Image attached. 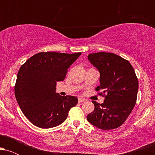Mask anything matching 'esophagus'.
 <instances>
[{
  "instance_id": "obj_1",
  "label": "esophagus",
  "mask_w": 155,
  "mask_h": 155,
  "mask_svg": "<svg viewBox=\"0 0 155 155\" xmlns=\"http://www.w3.org/2000/svg\"><path fill=\"white\" fill-rule=\"evenodd\" d=\"M78 100H79V103H82V102H84V101H85V99L81 98V97H79V99H78Z\"/></svg>"
}]
</instances>
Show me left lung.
I'll list each match as a JSON object with an SVG mask.
<instances>
[{
	"label": "left lung",
	"mask_w": 155,
	"mask_h": 155,
	"mask_svg": "<svg viewBox=\"0 0 155 155\" xmlns=\"http://www.w3.org/2000/svg\"><path fill=\"white\" fill-rule=\"evenodd\" d=\"M88 60L100 72V85L105 100L92 101L94 111L87 117L92 125L101 130L119 127L125 122L136 105L138 81L131 64L122 57L108 52L89 54Z\"/></svg>",
	"instance_id": "obj_1"
}]
</instances>
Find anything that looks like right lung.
I'll list each match as a JSON object with an SVG mask.
<instances>
[{
  "label": "right lung",
  "instance_id": "right-lung-1",
  "mask_svg": "<svg viewBox=\"0 0 155 155\" xmlns=\"http://www.w3.org/2000/svg\"><path fill=\"white\" fill-rule=\"evenodd\" d=\"M81 52H39L19 68L15 87L19 107L30 122L41 128H51L66 120L78 98L56 93L58 81H63L68 69Z\"/></svg>",
  "mask_w": 155,
  "mask_h": 155
}]
</instances>
